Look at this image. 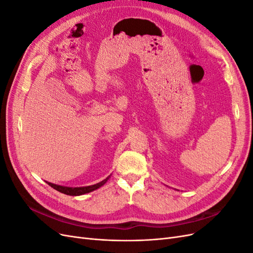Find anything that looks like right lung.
I'll list each match as a JSON object with an SVG mask.
<instances>
[{
	"label": "right lung",
	"instance_id": "1",
	"mask_svg": "<svg viewBox=\"0 0 253 253\" xmlns=\"http://www.w3.org/2000/svg\"><path fill=\"white\" fill-rule=\"evenodd\" d=\"M110 178L106 177L105 179H103L102 181L96 183V185L93 186H87V187H76V188H72V187H63V186H59V185H55V183H51V182H47L48 185L53 188L55 190L59 191L61 193H64L66 195H72V196H78V195H82V194H85V193H89L91 191H94L98 188L102 187L104 183L108 181V179Z\"/></svg>",
	"mask_w": 253,
	"mask_h": 253
}]
</instances>
